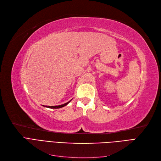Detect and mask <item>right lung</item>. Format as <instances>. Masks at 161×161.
<instances>
[{
    "instance_id": "right-lung-1",
    "label": "right lung",
    "mask_w": 161,
    "mask_h": 161,
    "mask_svg": "<svg viewBox=\"0 0 161 161\" xmlns=\"http://www.w3.org/2000/svg\"><path fill=\"white\" fill-rule=\"evenodd\" d=\"M70 101L67 102V103L63 104V105H58V106H45L46 107V108H52V109H58V108H62V107H64L65 105H66L68 103H70Z\"/></svg>"
}]
</instances>
